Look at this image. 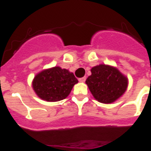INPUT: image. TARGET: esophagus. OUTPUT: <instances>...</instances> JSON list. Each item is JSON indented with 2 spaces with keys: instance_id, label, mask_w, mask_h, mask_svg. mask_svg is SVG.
Wrapping results in <instances>:
<instances>
[{
  "instance_id": "esophagus-1",
  "label": "esophagus",
  "mask_w": 151,
  "mask_h": 151,
  "mask_svg": "<svg viewBox=\"0 0 151 151\" xmlns=\"http://www.w3.org/2000/svg\"><path fill=\"white\" fill-rule=\"evenodd\" d=\"M85 81H86V77H85V76L79 79V81H80V82H85Z\"/></svg>"
}]
</instances>
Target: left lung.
I'll list each match as a JSON object with an SVG mask.
<instances>
[{
    "mask_svg": "<svg viewBox=\"0 0 151 151\" xmlns=\"http://www.w3.org/2000/svg\"><path fill=\"white\" fill-rule=\"evenodd\" d=\"M91 72L86 84L98 101L111 103L124 94L128 86V79L116 68L101 64L93 67Z\"/></svg>",
    "mask_w": 151,
    "mask_h": 151,
    "instance_id": "left-lung-1",
    "label": "left lung"
}]
</instances>
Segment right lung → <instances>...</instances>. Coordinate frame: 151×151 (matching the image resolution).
<instances>
[{"instance_id":"obj_1","label":"right lung","mask_w":151,"mask_h":151,"mask_svg":"<svg viewBox=\"0 0 151 151\" xmlns=\"http://www.w3.org/2000/svg\"><path fill=\"white\" fill-rule=\"evenodd\" d=\"M76 83L78 80L73 73L55 67L37 74L33 80L32 87L41 99L57 101L67 98Z\"/></svg>"}]
</instances>
